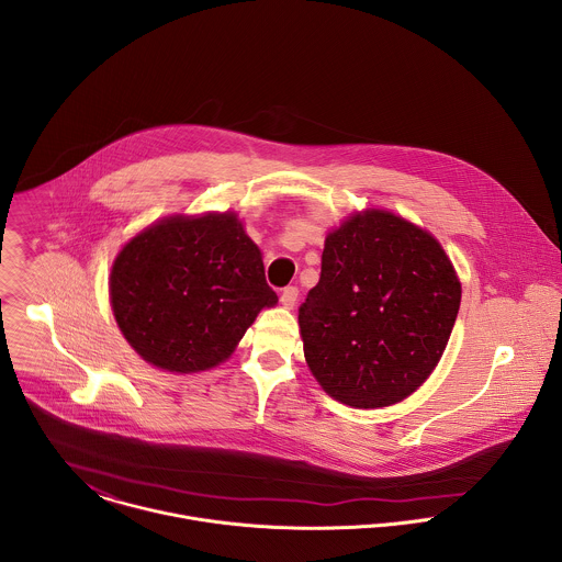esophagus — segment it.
<instances>
[{
  "instance_id": "34e87169",
  "label": "esophagus",
  "mask_w": 562,
  "mask_h": 562,
  "mask_svg": "<svg viewBox=\"0 0 562 562\" xmlns=\"http://www.w3.org/2000/svg\"><path fill=\"white\" fill-rule=\"evenodd\" d=\"M296 301H299V288H296V285L283 288V292H281V303H283V307L292 310V307L296 305Z\"/></svg>"
}]
</instances>
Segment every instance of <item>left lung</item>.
I'll list each match as a JSON object with an SVG mask.
<instances>
[{"mask_svg": "<svg viewBox=\"0 0 562 562\" xmlns=\"http://www.w3.org/2000/svg\"><path fill=\"white\" fill-rule=\"evenodd\" d=\"M459 305L439 241L390 212L357 214L326 236L321 281L299 307L305 359L335 401L390 406L435 370Z\"/></svg>", "mask_w": 562, "mask_h": 562, "instance_id": "8db88e82", "label": "left lung"}]
</instances>
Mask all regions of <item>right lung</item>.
Segmentation results:
<instances>
[{
	"instance_id": "1",
	"label": "right lung",
	"mask_w": 562,
	"mask_h": 562,
	"mask_svg": "<svg viewBox=\"0 0 562 562\" xmlns=\"http://www.w3.org/2000/svg\"><path fill=\"white\" fill-rule=\"evenodd\" d=\"M110 301L145 361L186 374L225 361L277 294L259 248L227 212L166 218L125 244L112 266Z\"/></svg>"
}]
</instances>
